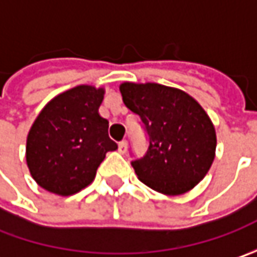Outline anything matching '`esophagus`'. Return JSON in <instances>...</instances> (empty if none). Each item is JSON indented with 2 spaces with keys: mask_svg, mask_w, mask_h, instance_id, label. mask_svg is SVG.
<instances>
[{
  "mask_svg": "<svg viewBox=\"0 0 257 257\" xmlns=\"http://www.w3.org/2000/svg\"><path fill=\"white\" fill-rule=\"evenodd\" d=\"M127 149H128V143L125 142V140H123V142H120L118 143V152L121 154L127 153Z\"/></svg>",
  "mask_w": 257,
  "mask_h": 257,
  "instance_id": "obj_1",
  "label": "esophagus"
}]
</instances>
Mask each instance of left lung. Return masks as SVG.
I'll return each instance as SVG.
<instances>
[{
  "instance_id": "left-lung-1",
  "label": "left lung",
  "mask_w": 257,
  "mask_h": 257,
  "mask_svg": "<svg viewBox=\"0 0 257 257\" xmlns=\"http://www.w3.org/2000/svg\"><path fill=\"white\" fill-rule=\"evenodd\" d=\"M128 110L149 134L143 159L134 160L139 180L156 192L179 196L202 182L216 156V130L190 94L157 83L120 84Z\"/></svg>"
}]
</instances>
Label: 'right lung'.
Segmentation results:
<instances>
[{
	"label": "right lung",
	"mask_w": 257,
	"mask_h": 257,
	"mask_svg": "<svg viewBox=\"0 0 257 257\" xmlns=\"http://www.w3.org/2000/svg\"><path fill=\"white\" fill-rule=\"evenodd\" d=\"M103 87L81 84L45 104L27 136L25 159L40 187L71 196L95 177L107 152L117 150L108 137V121L98 108Z\"/></svg>",
	"instance_id": "1"
}]
</instances>
